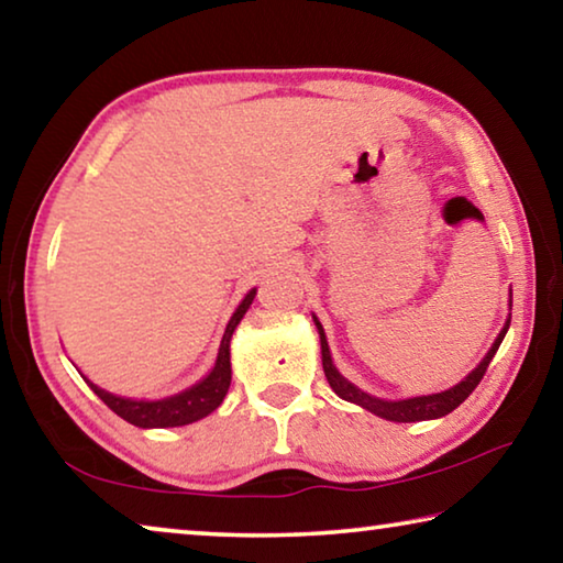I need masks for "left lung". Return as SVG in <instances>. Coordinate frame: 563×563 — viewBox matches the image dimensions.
Returning a JSON list of instances; mask_svg holds the SVG:
<instances>
[{"instance_id": "left-lung-1", "label": "left lung", "mask_w": 563, "mask_h": 563, "mask_svg": "<svg viewBox=\"0 0 563 563\" xmlns=\"http://www.w3.org/2000/svg\"><path fill=\"white\" fill-rule=\"evenodd\" d=\"M316 320L318 325V332H320V347H322V369H325V377L330 387L335 389V395L347 399V402L352 405H360L369 409V412L377 415V417H385L389 419V422H422V419H437V417H444L450 415L452 409L460 407L466 397H470L474 393V387L482 383L484 373H487L489 362L492 357L497 355V350L501 345L504 335H507L509 330V322L504 325V330L499 332V338L494 340L492 350L487 352V357H484L479 362V367H474L470 375H466L460 385H454L452 389H444V393H437V395H427V397H412V399H399V402H387V399H379V397H373L367 393H362L360 387H355L352 383H347L345 377H342L335 365H332V357H330V347H328V340H325V330H322V325Z\"/></svg>"}]
</instances>
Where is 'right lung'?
<instances>
[{
  "label": "right lung",
  "mask_w": 563,
  "mask_h": 563,
  "mask_svg": "<svg viewBox=\"0 0 563 563\" xmlns=\"http://www.w3.org/2000/svg\"><path fill=\"white\" fill-rule=\"evenodd\" d=\"M255 298V290H251L243 298V302L238 305V310L233 312L231 322H228L225 335L221 340V350H218V360L216 367L203 377L201 383L194 385L186 393L166 397V399H156V402H144V399H129V397H117L107 393V389H99L93 383L87 385L93 389L103 405H107L111 412H117L121 419L136 424V427H180V424H190L196 419H203L206 415H211L213 409L223 402V397L231 387V338L233 330L238 328V322L243 320L245 310L251 308V302Z\"/></svg>",
  "instance_id": "1"
}]
</instances>
